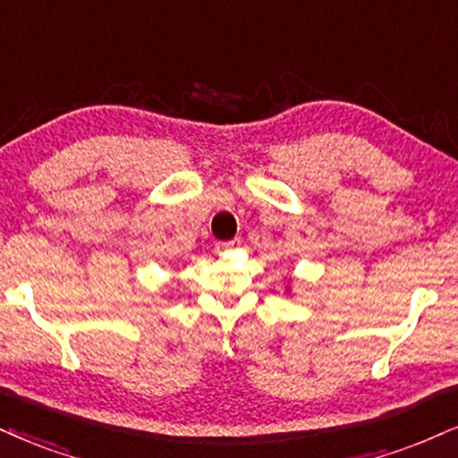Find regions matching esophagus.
Returning <instances> with one entry per match:
<instances>
[{"instance_id":"esophagus-1","label":"esophagus","mask_w":458,"mask_h":458,"mask_svg":"<svg viewBox=\"0 0 458 458\" xmlns=\"http://www.w3.org/2000/svg\"><path fill=\"white\" fill-rule=\"evenodd\" d=\"M235 246H240V240H231V242H218V244L214 246V250H216V255H225V252L233 250Z\"/></svg>"}]
</instances>
